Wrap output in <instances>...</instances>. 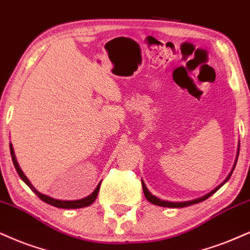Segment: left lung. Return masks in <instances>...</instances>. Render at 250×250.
Wrapping results in <instances>:
<instances>
[{
    "instance_id": "1",
    "label": "left lung",
    "mask_w": 250,
    "mask_h": 250,
    "mask_svg": "<svg viewBox=\"0 0 250 250\" xmlns=\"http://www.w3.org/2000/svg\"><path fill=\"white\" fill-rule=\"evenodd\" d=\"M238 150H240V145H239V149H238ZM238 155H239V153H238ZM235 162H236V161H235ZM235 165H236V163H235ZM235 165H234V167H233V170H234V168H235ZM232 172H233V171H232ZM232 172H230V174L229 175V176H227L226 180L224 181V183H226V182L229 180V177H230V175H232ZM224 183H223V184H220V186L218 187V188H215V189H214L213 191H211L210 193H208V195H205V196L200 197V198H198V199H193V200H190V202L174 203V202H167V200H162V199L158 198V197L153 196L152 193H150L149 191H148V189H147L146 186H145L144 181H141V184H143V190H144V193H145V197H146V199L148 200L149 203H152V204H154V205L163 206V208H186V206H189V205L197 204V203H199V202H203V200L208 199V197L213 195V193L215 192V191H217L218 189H219V188H220L221 186H224Z\"/></svg>"
}]
</instances>
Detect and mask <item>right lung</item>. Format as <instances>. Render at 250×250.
I'll list each match as a JSON object with an SVG mask.
<instances>
[{
    "label": "right lung",
    "instance_id": "obj_1",
    "mask_svg": "<svg viewBox=\"0 0 250 250\" xmlns=\"http://www.w3.org/2000/svg\"><path fill=\"white\" fill-rule=\"evenodd\" d=\"M10 153H11V159H12V162H14V166L15 168H16V170L18 172V175H20V177L25 182V184L27 187L30 188L31 190L33 191V192L36 193L37 196L39 197L40 199L42 200V202L47 203V204H50L52 206H55V208H85V206H89L91 205L92 203L95 202V199L97 198V195H98V191H100V187H101V183L98 184L96 189H95L94 192L91 193V195H89L88 197H85V198H82V199H79V200H58V199H54V198H51V197L46 196V195H42V193H40L37 191L35 188H33L32 184L30 183V181L27 180V177L24 175V172L21 171V169L20 168V166H18V162L16 160V156H15V152H14V148H12V145L10 144Z\"/></svg>",
    "mask_w": 250,
    "mask_h": 250
}]
</instances>
